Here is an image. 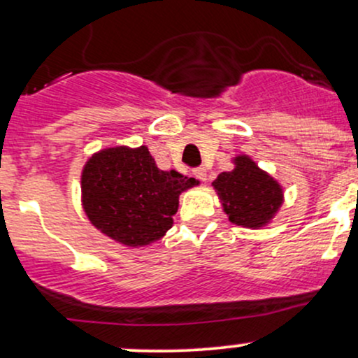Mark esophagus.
I'll use <instances>...</instances> for the list:
<instances>
[{
    "mask_svg": "<svg viewBox=\"0 0 358 358\" xmlns=\"http://www.w3.org/2000/svg\"><path fill=\"white\" fill-rule=\"evenodd\" d=\"M193 175H195V178H199L200 182H205V180H207V170H205L203 166L195 168V170H193Z\"/></svg>",
    "mask_w": 358,
    "mask_h": 358,
    "instance_id": "34e87169",
    "label": "esophagus"
}]
</instances>
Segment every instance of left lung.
Returning a JSON list of instances; mask_svg holds the SVG:
<instances>
[{
    "mask_svg": "<svg viewBox=\"0 0 358 358\" xmlns=\"http://www.w3.org/2000/svg\"><path fill=\"white\" fill-rule=\"evenodd\" d=\"M232 171H222L212 185L229 220L248 229L264 227L282 203V188L249 156H237Z\"/></svg>",
    "mask_w": 358,
    "mask_h": 358,
    "instance_id": "obj_1",
    "label": "left lung"
}]
</instances>
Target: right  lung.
I'll list each match as a JSON object with an SVG mask.
<instances>
[{"label":"right lung","mask_w":358,"mask_h":358,"mask_svg":"<svg viewBox=\"0 0 358 358\" xmlns=\"http://www.w3.org/2000/svg\"><path fill=\"white\" fill-rule=\"evenodd\" d=\"M82 205L90 224L127 248L162 239L173 225L180 193L196 185L156 166L146 146L102 150L82 170Z\"/></svg>","instance_id":"right-lung-1"}]
</instances>
